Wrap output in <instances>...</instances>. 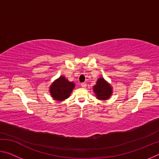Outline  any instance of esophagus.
I'll use <instances>...</instances> for the list:
<instances>
[{
  "label": "esophagus",
  "instance_id": "34e87169",
  "mask_svg": "<svg viewBox=\"0 0 159 159\" xmlns=\"http://www.w3.org/2000/svg\"><path fill=\"white\" fill-rule=\"evenodd\" d=\"M80 85H81L82 88H85L86 87V83H82L81 84H80Z\"/></svg>",
  "mask_w": 159,
  "mask_h": 159
}]
</instances>
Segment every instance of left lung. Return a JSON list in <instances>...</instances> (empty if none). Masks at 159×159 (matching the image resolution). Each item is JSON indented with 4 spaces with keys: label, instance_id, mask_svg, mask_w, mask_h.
<instances>
[{
    "label": "left lung",
    "instance_id": "1",
    "mask_svg": "<svg viewBox=\"0 0 159 159\" xmlns=\"http://www.w3.org/2000/svg\"><path fill=\"white\" fill-rule=\"evenodd\" d=\"M93 92L95 93L97 99L104 101L111 98L113 88L104 78L100 77L97 80L96 85L93 86Z\"/></svg>",
    "mask_w": 159,
    "mask_h": 159
}]
</instances>
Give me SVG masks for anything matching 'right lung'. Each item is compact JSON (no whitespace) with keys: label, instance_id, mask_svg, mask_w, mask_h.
Segmentation results:
<instances>
[{"label":"right lung","instance_id":"add662e5","mask_svg":"<svg viewBox=\"0 0 159 159\" xmlns=\"http://www.w3.org/2000/svg\"><path fill=\"white\" fill-rule=\"evenodd\" d=\"M74 88V82H70L65 76H61L50 85L49 91L54 100L61 102L69 98Z\"/></svg>","mask_w":159,"mask_h":159}]
</instances>
